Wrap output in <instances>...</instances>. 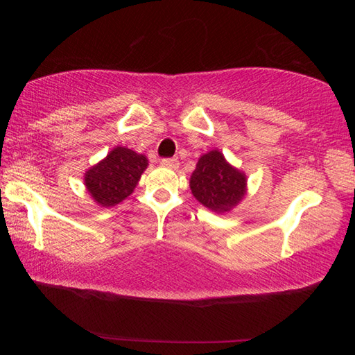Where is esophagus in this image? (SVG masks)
<instances>
[{"label": "esophagus", "mask_w": 355, "mask_h": 355, "mask_svg": "<svg viewBox=\"0 0 355 355\" xmlns=\"http://www.w3.org/2000/svg\"><path fill=\"white\" fill-rule=\"evenodd\" d=\"M162 164H163V166H168V168H172V169H177L180 163H178V158L172 157V158H163Z\"/></svg>", "instance_id": "1"}]
</instances>
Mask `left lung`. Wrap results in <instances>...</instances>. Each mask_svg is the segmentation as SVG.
Returning <instances> with one entry per match:
<instances>
[{
    "mask_svg": "<svg viewBox=\"0 0 355 355\" xmlns=\"http://www.w3.org/2000/svg\"><path fill=\"white\" fill-rule=\"evenodd\" d=\"M245 175L224 160L220 150L202 155L191 177V191L202 206L227 212L245 193Z\"/></svg>",
    "mask_w": 355,
    "mask_h": 355,
    "instance_id": "8db88e82",
    "label": "left lung"
}]
</instances>
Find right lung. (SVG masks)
Listing matches in <instances>:
<instances>
[{"instance_id":"right-lung-1","label":"right lung","mask_w":355,"mask_h":355,"mask_svg":"<svg viewBox=\"0 0 355 355\" xmlns=\"http://www.w3.org/2000/svg\"><path fill=\"white\" fill-rule=\"evenodd\" d=\"M146 166L145 155L119 146L85 173V186L97 205L116 206L132 193Z\"/></svg>"}]
</instances>
